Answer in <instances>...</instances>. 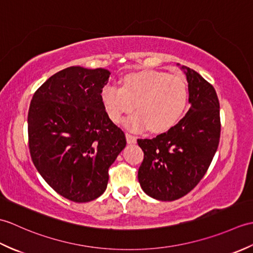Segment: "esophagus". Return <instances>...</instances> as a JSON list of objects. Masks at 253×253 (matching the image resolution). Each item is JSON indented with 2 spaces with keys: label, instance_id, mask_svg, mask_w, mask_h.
I'll return each instance as SVG.
<instances>
[{
  "label": "esophagus",
  "instance_id": "obj_1",
  "mask_svg": "<svg viewBox=\"0 0 253 253\" xmlns=\"http://www.w3.org/2000/svg\"><path fill=\"white\" fill-rule=\"evenodd\" d=\"M126 140L128 143H136L137 138L133 135H131V133L126 132Z\"/></svg>",
  "mask_w": 253,
  "mask_h": 253
}]
</instances>
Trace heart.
I'll return each instance as SVG.
<instances>
[{
	"instance_id": "heart-1",
	"label": "heart",
	"mask_w": 253,
	"mask_h": 253,
	"mask_svg": "<svg viewBox=\"0 0 253 253\" xmlns=\"http://www.w3.org/2000/svg\"><path fill=\"white\" fill-rule=\"evenodd\" d=\"M107 115L120 123L124 114L135 107L137 113L124 122L128 129L161 133L169 130L181 118L188 102V84L181 76L150 71L130 73L124 77L123 87L107 84L101 91Z\"/></svg>"
}]
</instances>
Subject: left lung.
Wrapping results in <instances>:
<instances>
[{
	"label": "left lung",
	"mask_w": 253,
	"mask_h": 253,
	"mask_svg": "<svg viewBox=\"0 0 253 253\" xmlns=\"http://www.w3.org/2000/svg\"><path fill=\"white\" fill-rule=\"evenodd\" d=\"M185 69L189 111L166 132L153 139H138L143 161L138 180L148 196L174 201L186 196L202 179L215 154L221 118L216 91L200 74Z\"/></svg>",
	"instance_id": "left-lung-1"
}]
</instances>
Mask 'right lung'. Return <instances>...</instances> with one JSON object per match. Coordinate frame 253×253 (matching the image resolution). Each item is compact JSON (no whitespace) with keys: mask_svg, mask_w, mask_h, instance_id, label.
<instances>
[{"mask_svg":"<svg viewBox=\"0 0 253 253\" xmlns=\"http://www.w3.org/2000/svg\"><path fill=\"white\" fill-rule=\"evenodd\" d=\"M111 73L72 66L41 84L30 102L28 144L37 170L58 195L89 202L106 189L109 169L126 146L101 100Z\"/></svg>","mask_w":253,"mask_h":253,"instance_id":"right-lung-1","label":"right lung"}]
</instances>
